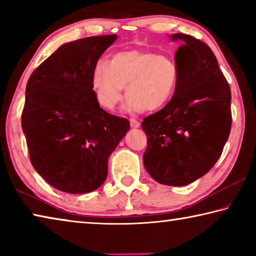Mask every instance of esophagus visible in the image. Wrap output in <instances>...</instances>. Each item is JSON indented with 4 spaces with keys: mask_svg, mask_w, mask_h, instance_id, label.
I'll return each mask as SVG.
<instances>
[{
    "mask_svg": "<svg viewBox=\"0 0 256 256\" xmlns=\"http://www.w3.org/2000/svg\"><path fill=\"white\" fill-rule=\"evenodd\" d=\"M130 124H131L132 128H138V126H140V122H138V120H136V118L130 120Z\"/></svg>",
    "mask_w": 256,
    "mask_h": 256,
    "instance_id": "34e87169",
    "label": "esophagus"
}]
</instances>
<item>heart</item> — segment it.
<instances>
[{
  "label": "heart",
  "mask_w": 256,
  "mask_h": 256,
  "mask_svg": "<svg viewBox=\"0 0 256 256\" xmlns=\"http://www.w3.org/2000/svg\"><path fill=\"white\" fill-rule=\"evenodd\" d=\"M178 82L174 58L149 50H125L98 62L92 72V86L99 105L112 110L128 94L125 110H154L170 102Z\"/></svg>",
  "instance_id": "obj_1"
}]
</instances>
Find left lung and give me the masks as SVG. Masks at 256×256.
<instances>
[{"mask_svg":"<svg viewBox=\"0 0 256 256\" xmlns=\"http://www.w3.org/2000/svg\"><path fill=\"white\" fill-rule=\"evenodd\" d=\"M172 40H182L175 54L178 82L170 102L141 124L148 140L144 162L158 183L183 186L222 156L232 128V94L206 42L185 34Z\"/></svg>","mask_w":256,"mask_h":256,"instance_id":"8db88e82","label":"left lung"}]
</instances>
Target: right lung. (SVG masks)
I'll use <instances>...</instances> for the list:
<instances>
[{"label": "right lung", "mask_w": 256, "mask_h": 256, "mask_svg": "<svg viewBox=\"0 0 256 256\" xmlns=\"http://www.w3.org/2000/svg\"><path fill=\"white\" fill-rule=\"evenodd\" d=\"M116 34L86 37L58 47L30 76L21 126L29 157L47 183L70 194L105 182L108 158L130 130L108 114L92 86V72Z\"/></svg>", "instance_id": "right-lung-1"}]
</instances>
